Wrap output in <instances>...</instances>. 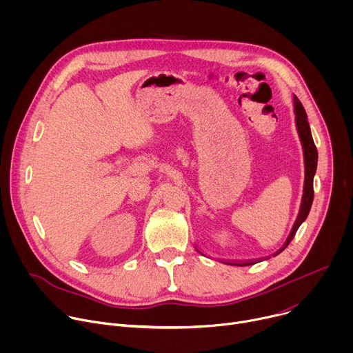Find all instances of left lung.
<instances>
[{"mask_svg": "<svg viewBox=\"0 0 353 353\" xmlns=\"http://www.w3.org/2000/svg\"><path fill=\"white\" fill-rule=\"evenodd\" d=\"M293 105H294V114H296V128L300 137V142L301 146H303V157H305V185H303V196H301V204H300V210H299V215L293 223V228L285 241V244L282 245V248L278 251V254L281 253L282 250H285L288 247V244L292 241V239L294 237L299 226L305 222V219L307 218L312 204H313V198H314V190H313V179L316 174V169H317V148L314 145L313 137H312V131H310V125L307 121V114L306 110L303 108V105L300 103V100L293 96ZM233 265H250V263H240V264H233Z\"/></svg>", "mask_w": 353, "mask_h": 353, "instance_id": "8db88e82", "label": "left lung"}]
</instances>
